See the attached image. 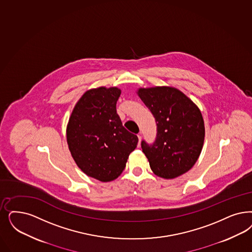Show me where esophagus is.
Returning a JSON list of instances; mask_svg holds the SVG:
<instances>
[{
	"label": "esophagus",
	"mask_w": 252,
	"mask_h": 252,
	"mask_svg": "<svg viewBox=\"0 0 252 252\" xmlns=\"http://www.w3.org/2000/svg\"><path fill=\"white\" fill-rule=\"evenodd\" d=\"M138 138H139V143H140V141H141V135H140V134H139V135H138Z\"/></svg>",
	"instance_id": "1"
}]
</instances>
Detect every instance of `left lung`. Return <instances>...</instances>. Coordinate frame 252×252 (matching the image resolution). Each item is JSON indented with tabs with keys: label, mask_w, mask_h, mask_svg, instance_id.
Listing matches in <instances>:
<instances>
[{
	"label": "left lung",
	"mask_w": 252,
	"mask_h": 252,
	"mask_svg": "<svg viewBox=\"0 0 252 252\" xmlns=\"http://www.w3.org/2000/svg\"><path fill=\"white\" fill-rule=\"evenodd\" d=\"M137 94L157 122L155 143L141 142L151 169L166 180L186 173L196 163L204 145L205 124L199 108L175 87H141Z\"/></svg>",
	"instance_id": "left-lung-1"
}]
</instances>
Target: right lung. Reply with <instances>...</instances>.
I'll use <instances>...</instances> for the list:
<instances>
[{
  "label": "right lung",
  "mask_w": 252,
  "mask_h": 252,
  "mask_svg": "<svg viewBox=\"0 0 252 252\" xmlns=\"http://www.w3.org/2000/svg\"><path fill=\"white\" fill-rule=\"evenodd\" d=\"M118 87H100L85 92L74 106L66 135L70 155L79 168L102 183L121 175L138 144L116 113Z\"/></svg>",
  "instance_id": "obj_1"
}]
</instances>
